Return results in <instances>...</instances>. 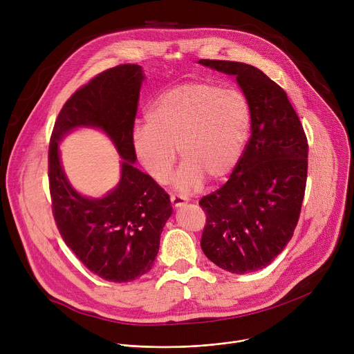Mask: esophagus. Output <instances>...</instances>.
Masks as SVG:
<instances>
[{
	"label": "esophagus",
	"instance_id": "34e87169",
	"mask_svg": "<svg viewBox=\"0 0 354 354\" xmlns=\"http://www.w3.org/2000/svg\"><path fill=\"white\" fill-rule=\"evenodd\" d=\"M189 201V198L186 196H182V194H175L172 193L171 194V203L174 205V207H180L183 205H186Z\"/></svg>",
	"mask_w": 354,
	"mask_h": 354
}]
</instances>
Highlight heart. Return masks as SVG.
<instances>
[{
	"mask_svg": "<svg viewBox=\"0 0 354 354\" xmlns=\"http://www.w3.org/2000/svg\"><path fill=\"white\" fill-rule=\"evenodd\" d=\"M252 123L246 96L236 88L207 82L174 86L151 102L145 126L131 133L137 160L154 180L164 183L175 165L176 149L185 160L174 185L193 192L221 180L238 164Z\"/></svg>",
	"mask_w": 354,
	"mask_h": 354,
	"instance_id": "1",
	"label": "heart"
}]
</instances>
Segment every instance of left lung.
Wrapping results in <instances>:
<instances>
[{"mask_svg": "<svg viewBox=\"0 0 354 354\" xmlns=\"http://www.w3.org/2000/svg\"><path fill=\"white\" fill-rule=\"evenodd\" d=\"M198 63L235 75L252 113L250 137L230 179L198 201L206 213L200 245L227 272H255L273 262L297 227L307 183V136L286 91L259 68Z\"/></svg>", "mask_w": 354, "mask_h": 354, "instance_id": "1", "label": "left lung"}]
</instances>
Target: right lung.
Listing matches in <instances>:
<instances>
[{"label":"right lung","mask_w":354,"mask_h":354,"mask_svg":"<svg viewBox=\"0 0 354 354\" xmlns=\"http://www.w3.org/2000/svg\"><path fill=\"white\" fill-rule=\"evenodd\" d=\"M142 80L137 64H120L93 77L64 104L48 145L50 196L60 235L85 268L115 283L151 270L172 214L168 193L133 165L137 157L131 133ZM82 125L104 129L124 158L120 185L102 199L77 194L59 164L58 141Z\"/></svg>","instance_id":"right-lung-1"}]
</instances>
